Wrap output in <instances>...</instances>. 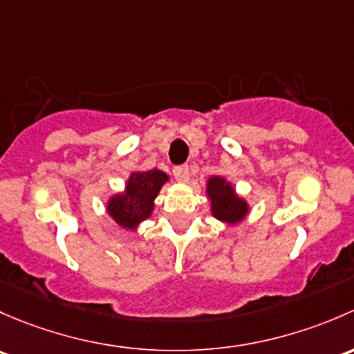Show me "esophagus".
<instances>
[{
	"mask_svg": "<svg viewBox=\"0 0 354 354\" xmlns=\"http://www.w3.org/2000/svg\"><path fill=\"white\" fill-rule=\"evenodd\" d=\"M174 176H176L177 180L185 182L189 178V167L187 165H178L174 169Z\"/></svg>",
	"mask_w": 354,
	"mask_h": 354,
	"instance_id": "esophagus-1",
	"label": "esophagus"
}]
</instances>
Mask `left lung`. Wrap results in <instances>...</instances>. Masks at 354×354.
<instances>
[{"mask_svg":"<svg viewBox=\"0 0 354 354\" xmlns=\"http://www.w3.org/2000/svg\"><path fill=\"white\" fill-rule=\"evenodd\" d=\"M206 198L211 216L228 227L242 223L249 214L250 206L245 198L236 192L235 185L223 176H211L206 180Z\"/></svg>","mask_w":354,"mask_h":354,"instance_id":"8db88e82","label":"left lung"}]
</instances>
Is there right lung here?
I'll use <instances>...</instances> for the list:
<instances>
[{
  "instance_id": "obj_1",
  "label": "right lung",
  "mask_w": 354,
  "mask_h": 354,
  "mask_svg": "<svg viewBox=\"0 0 354 354\" xmlns=\"http://www.w3.org/2000/svg\"><path fill=\"white\" fill-rule=\"evenodd\" d=\"M169 180L170 177L160 169L131 172L122 191L114 192L105 203L109 216L124 230L136 232L153 214L156 196Z\"/></svg>"
}]
</instances>
